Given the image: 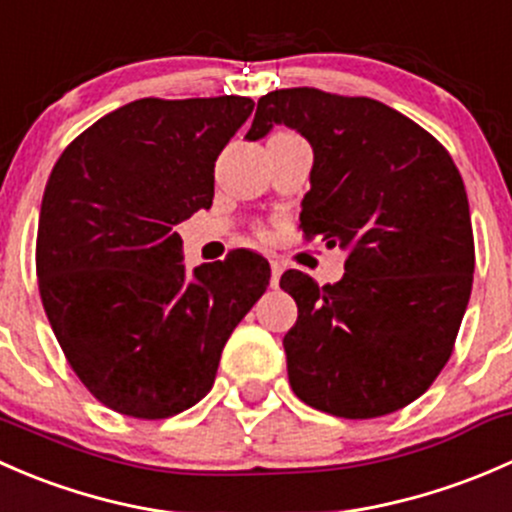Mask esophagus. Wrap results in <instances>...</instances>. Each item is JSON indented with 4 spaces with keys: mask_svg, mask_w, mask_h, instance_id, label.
Returning <instances> with one entry per match:
<instances>
[{
    "mask_svg": "<svg viewBox=\"0 0 512 512\" xmlns=\"http://www.w3.org/2000/svg\"><path fill=\"white\" fill-rule=\"evenodd\" d=\"M270 270H272L270 285L277 287V285H280V275H282V262L277 260V257H272V260H270Z\"/></svg>",
    "mask_w": 512,
    "mask_h": 512,
    "instance_id": "34e87169",
    "label": "esophagus"
}]
</instances>
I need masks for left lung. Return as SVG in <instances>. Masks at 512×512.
Listing matches in <instances>:
<instances>
[{
    "label": "left lung",
    "mask_w": 512,
    "mask_h": 512,
    "mask_svg": "<svg viewBox=\"0 0 512 512\" xmlns=\"http://www.w3.org/2000/svg\"><path fill=\"white\" fill-rule=\"evenodd\" d=\"M275 123L314 151L299 227L347 250L334 285L282 275L297 302L282 339L289 386L339 418L404 409L446 366L471 299L476 250L461 173L431 133L374 98L272 91L245 138Z\"/></svg>",
    "instance_id": "8db88e82"
}]
</instances>
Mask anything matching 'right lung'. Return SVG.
Listing matches in <instances>:
<instances>
[{
    "label": "right lung",
    "instance_id": "right-lung-1",
    "mask_svg": "<svg viewBox=\"0 0 512 512\" xmlns=\"http://www.w3.org/2000/svg\"><path fill=\"white\" fill-rule=\"evenodd\" d=\"M255 103L138 98L56 160L36 235L51 329L108 409L168 418L213 389L220 354L270 285V262L232 250L185 270L175 225L215 195V160Z\"/></svg>",
    "mask_w": 512,
    "mask_h": 512
}]
</instances>
